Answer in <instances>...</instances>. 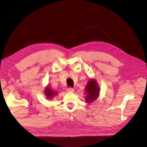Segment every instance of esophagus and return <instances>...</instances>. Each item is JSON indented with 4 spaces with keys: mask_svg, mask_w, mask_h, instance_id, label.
<instances>
[{
    "mask_svg": "<svg viewBox=\"0 0 147 147\" xmlns=\"http://www.w3.org/2000/svg\"><path fill=\"white\" fill-rule=\"evenodd\" d=\"M67 92H73L74 91V90L73 88H72L69 87V88H67Z\"/></svg>",
    "mask_w": 147,
    "mask_h": 147,
    "instance_id": "obj_1",
    "label": "esophagus"
}]
</instances>
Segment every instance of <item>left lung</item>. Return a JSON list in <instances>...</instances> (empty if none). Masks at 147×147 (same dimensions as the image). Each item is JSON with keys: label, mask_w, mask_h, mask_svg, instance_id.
Returning <instances> with one entry per match:
<instances>
[{"label": "left lung", "mask_w": 147, "mask_h": 147, "mask_svg": "<svg viewBox=\"0 0 147 147\" xmlns=\"http://www.w3.org/2000/svg\"><path fill=\"white\" fill-rule=\"evenodd\" d=\"M100 88L95 79H90L85 88V100L86 103H92L99 96Z\"/></svg>", "instance_id": "obj_1"}]
</instances>
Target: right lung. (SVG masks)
Wrapping results in <instances>:
<instances>
[{"instance_id":"right-lung-1","label":"right lung","mask_w":147,"mask_h":147,"mask_svg":"<svg viewBox=\"0 0 147 147\" xmlns=\"http://www.w3.org/2000/svg\"><path fill=\"white\" fill-rule=\"evenodd\" d=\"M44 94L45 95L47 98L49 99H52L53 97L57 94V92L53 91L50 86H47L44 90Z\"/></svg>"}]
</instances>
